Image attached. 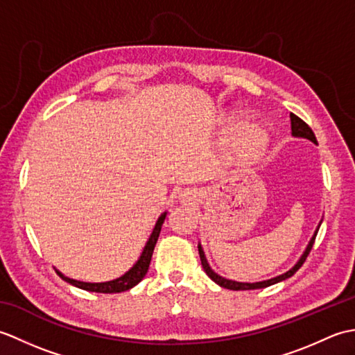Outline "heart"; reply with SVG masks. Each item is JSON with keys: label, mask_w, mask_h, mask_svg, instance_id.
I'll return each mask as SVG.
<instances>
[{"label": "heart", "mask_w": 355, "mask_h": 355, "mask_svg": "<svg viewBox=\"0 0 355 355\" xmlns=\"http://www.w3.org/2000/svg\"><path fill=\"white\" fill-rule=\"evenodd\" d=\"M270 141L268 126L261 120L244 122L233 130L229 139L232 155L241 162H253L267 149Z\"/></svg>", "instance_id": "heart-1"}]
</instances>
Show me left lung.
I'll use <instances>...</instances> for the list:
<instances>
[{
  "instance_id": "left-lung-1",
  "label": "left lung",
  "mask_w": 355,
  "mask_h": 355,
  "mask_svg": "<svg viewBox=\"0 0 355 355\" xmlns=\"http://www.w3.org/2000/svg\"><path fill=\"white\" fill-rule=\"evenodd\" d=\"M290 119H291V134H293V137H300V139H306V140H310V141H313L314 145H318V140H315V135H314V132H313V130L310 126H308L302 119H299L296 114H290ZM319 227H320V223H319V225H318V229H315V232H314V235H313V238L310 239V243H308V245H306V248H305V252H304V254L300 256V259L294 263V267L293 268H290L288 271H286V273H284V275H279V276H276V277H271V279H268V281H262V282H253V284H248V282H236V281H230V279H225V277H223V276H220V275H216L215 271L210 268V266H209V262H207V259H206V256H205V252H202V247H201V244H198V253H200V259H201V266H202V268H205V271H206V275L212 279V281L215 282V284H218L220 286H223V288H227V290H233V291H239V290H258V288H266V286H270V285H275V284H277V282H281V281H285V279H288V277H291L294 273H296V271L302 267V263L305 262V259H306V256L310 254V252H311V248H313V244H314V239H315V235H318V232H319Z\"/></svg>"
}]
</instances>
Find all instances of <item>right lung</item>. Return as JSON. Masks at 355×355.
Returning <instances> with one entry per match:
<instances>
[{"label":"right lung","instance_id":"add662e5","mask_svg":"<svg viewBox=\"0 0 355 355\" xmlns=\"http://www.w3.org/2000/svg\"><path fill=\"white\" fill-rule=\"evenodd\" d=\"M164 218H166V212L160 215L158 218L157 223H155V227L150 233V236L148 239V243L143 248V252L140 254L139 261L134 263V266L126 271L123 276H120L114 281H108V282H82V281H74V279H70L64 276L61 271L56 270V273L61 276L65 282H69L74 286H78V288L82 290H87V291H93V293H122L132 288V286L137 285L145 275L148 273V268H149V263H150V258H153V253H154V247L157 244V239L158 235H160V230H162V225L164 223Z\"/></svg>","mask_w":355,"mask_h":355}]
</instances>
